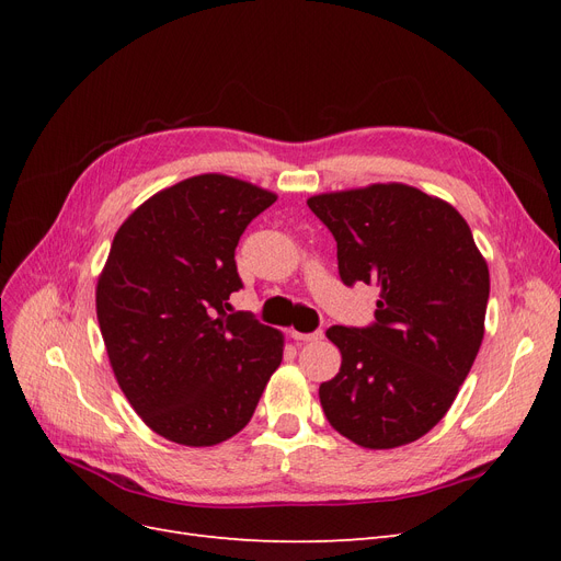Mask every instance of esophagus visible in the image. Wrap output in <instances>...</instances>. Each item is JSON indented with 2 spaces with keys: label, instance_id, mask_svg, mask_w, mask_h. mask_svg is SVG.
Instances as JSON below:
<instances>
[{
  "label": "esophagus",
  "instance_id": "34e87169",
  "mask_svg": "<svg viewBox=\"0 0 561 561\" xmlns=\"http://www.w3.org/2000/svg\"><path fill=\"white\" fill-rule=\"evenodd\" d=\"M293 336L297 339V342H320L322 330H316V332H293Z\"/></svg>",
  "mask_w": 561,
  "mask_h": 561
}]
</instances>
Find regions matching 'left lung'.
<instances>
[{
	"mask_svg": "<svg viewBox=\"0 0 561 561\" xmlns=\"http://www.w3.org/2000/svg\"><path fill=\"white\" fill-rule=\"evenodd\" d=\"M339 276L377 285V322L325 334L342 353L318 398L330 426L365 449L426 435L466 381L484 339L489 266L451 203L402 182L316 194Z\"/></svg>",
	"mask_w": 561,
	"mask_h": 561,
	"instance_id": "8db88e82",
	"label": "left lung"
}]
</instances>
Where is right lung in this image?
I'll return each instance as SVG.
<instances>
[{
	"label": "right lung",
	"instance_id": "right-lung-1",
	"mask_svg": "<svg viewBox=\"0 0 561 561\" xmlns=\"http://www.w3.org/2000/svg\"><path fill=\"white\" fill-rule=\"evenodd\" d=\"M278 196L222 175L149 196L114 233L95 313L118 388L157 435L213 447L241 433L283 360V332L227 313L233 250Z\"/></svg>",
	"mask_w": 561,
	"mask_h": 561
}]
</instances>
